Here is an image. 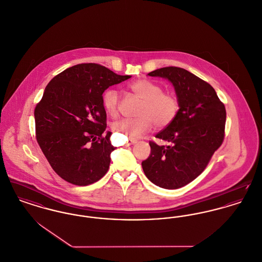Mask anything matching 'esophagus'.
<instances>
[{
    "instance_id": "obj_1",
    "label": "esophagus",
    "mask_w": 262,
    "mask_h": 262,
    "mask_svg": "<svg viewBox=\"0 0 262 262\" xmlns=\"http://www.w3.org/2000/svg\"><path fill=\"white\" fill-rule=\"evenodd\" d=\"M138 142V140H136V139H130V140H128L126 143H125V146H130V145H133V144H135V143H137Z\"/></svg>"
}]
</instances>
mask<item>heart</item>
<instances>
[{"label": "heart", "mask_w": 262, "mask_h": 262, "mask_svg": "<svg viewBox=\"0 0 262 262\" xmlns=\"http://www.w3.org/2000/svg\"><path fill=\"white\" fill-rule=\"evenodd\" d=\"M128 89L142 102L134 120H122L113 124L114 132L128 139H138L148 133L152 125L158 128L169 125L179 111V101L172 93L162 92L157 83L147 79L132 82ZM120 95L115 89H108L103 95V106L110 117H117L119 113Z\"/></svg>", "instance_id": "b5f03b06"}]
</instances>
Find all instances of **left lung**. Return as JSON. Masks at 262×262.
Returning <instances> with one entry per match:
<instances>
[{
	"label": "left lung",
	"mask_w": 262,
	"mask_h": 262,
	"mask_svg": "<svg viewBox=\"0 0 262 262\" xmlns=\"http://www.w3.org/2000/svg\"><path fill=\"white\" fill-rule=\"evenodd\" d=\"M167 79L179 101L174 121L155 138L171 142H149L151 152L141 163L145 176L156 186L178 189L197 178L225 137L226 108L215 89L179 67H163L148 73Z\"/></svg>",
	"instance_id": "obj_1"
}]
</instances>
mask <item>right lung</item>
<instances>
[{"label": "right lung", "mask_w": 262, "mask_h": 262, "mask_svg": "<svg viewBox=\"0 0 262 262\" xmlns=\"http://www.w3.org/2000/svg\"><path fill=\"white\" fill-rule=\"evenodd\" d=\"M105 66L78 64L53 78L34 110L36 140L50 166L78 186L100 180L115 149L107 132L103 93L127 80Z\"/></svg>", "instance_id": "obj_1"}]
</instances>
